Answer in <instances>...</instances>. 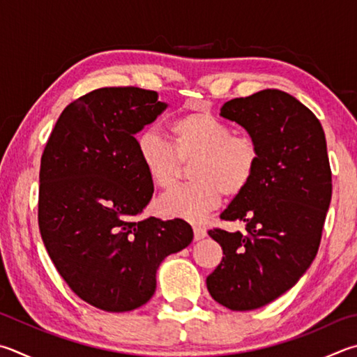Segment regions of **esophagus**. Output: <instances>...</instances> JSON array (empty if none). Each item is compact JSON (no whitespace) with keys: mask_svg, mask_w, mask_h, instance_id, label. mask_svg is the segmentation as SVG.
<instances>
[{"mask_svg":"<svg viewBox=\"0 0 357 357\" xmlns=\"http://www.w3.org/2000/svg\"><path fill=\"white\" fill-rule=\"evenodd\" d=\"M206 229L199 225H193V236H195V241H201V238L206 237Z\"/></svg>","mask_w":357,"mask_h":357,"instance_id":"1","label":"esophagus"}]
</instances>
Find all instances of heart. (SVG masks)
<instances>
[{
  "label": "heart",
  "mask_w": 357,
  "mask_h": 357,
  "mask_svg": "<svg viewBox=\"0 0 357 357\" xmlns=\"http://www.w3.org/2000/svg\"><path fill=\"white\" fill-rule=\"evenodd\" d=\"M170 144L153 131L137 137V156L151 183L170 189L190 164L189 185L167 192L158 199L164 217L198 222L218 207L222 195L242 193L255 176L259 150L250 135L232 132L217 116L207 112H189L170 123Z\"/></svg>",
  "instance_id": "1"
}]
</instances>
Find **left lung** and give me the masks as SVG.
<instances>
[{
    "instance_id": "obj_1",
    "label": "left lung",
    "mask_w": 357,
    "mask_h": 357,
    "mask_svg": "<svg viewBox=\"0 0 357 357\" xmlns=\"http://www.w3.org/2000/svg\"><path fill=\"white\" fill-rule=\"evenodd\" d=\"M220 115L256 142L259 164L220 215L246 232L209 231L223 259L206 284L222 306L252 310L294 287L317 256L333 193L326 139L319 119L282 90L231 100Z\"/></svg>"
}]
</instances>
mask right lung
Wrapping results in <instances>:
<instances>
[{
    "instance_id": "right-lung-1",
    "label": "right lung",
    "mask_w": 357,
    "mask_h": 357,
    "mask_svg": "<svg viewBox=\"0 0 357 357\" xmlns=\"http://www.w3.org/2000/svg\"><path fill=\"white\" fill-rule=\"evenodd\" d=\"M167 107L153 90L96 89L63 109L45 146L38 189L45 248L70 289L107 312L150 301L162 261L193 238L181 218H140L154 187L135 134Z\"/></svg>"
}]
</instances>
